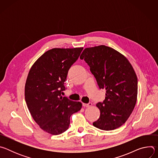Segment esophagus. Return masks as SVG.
Instances as JSON below:
<instances>
[{
	"label": "esophagus",
	"mask_w": 158,
	"mask_h": 158,
	"mask_svg": "<svg viewBox=\"0 0 158 158\" xmlns=\"http://www.w3.org/2000/svg\"><path fill=\"white\" fill-rule=\"evenodd\" d=\"M92 105H93V104H92V103H91V102H89V103H88V104H85V103H83V104H82V106H83L84 107H91Z\"/></svg>",
	"instance_id": "esophagus-1"
}]
</instances>
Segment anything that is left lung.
<instances>
[{
    "label": "left lung",
    "instance_id": "8db88e82",
    "mask_svg": "<svg viewBox=\"0 0 158 158\" xmlns=\"http://www.w3.org/2000/svg\"><path fill=\"white\" fill-rule=\"evenodd\" d=\"M80 59L89 65L99 88L106 91L104 102L96 104L100 117L93 126L105 131L121 127L137 101L138 79L132 65L121 53L104 45L85 48Z\"/></svg>",
    "mask_w": 158,
    "mask_h": 158
}]
</instances>
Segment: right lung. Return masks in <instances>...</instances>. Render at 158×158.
Wrapping results in <instances>:
<instances>
[{
	"label": "right lung",
	"mask_w": 158,
	"mask_h": 158,
	"mask_svg": "<svg viewBox=\"0 0 158 158\" xmlns=\"http://www.w3.org/2000/svg\"><path fill=\"white\" fill-rule=\"evenodd\" d=\"M83 48H54L44 53L32 65L25 85V99L30 113L39 127L52 135L65 131L70 117L82 108L61 93L71 65Z\"/></svg>",
	"instance_id": "add662e5"
}]
</instances>
